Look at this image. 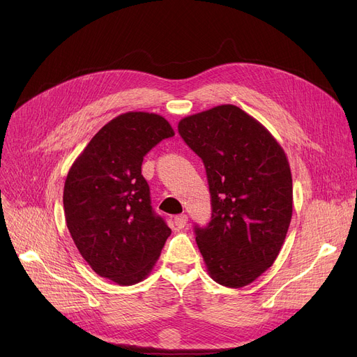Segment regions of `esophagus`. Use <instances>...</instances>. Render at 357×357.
<instances>
[{"label":"esophagus","instance_id":"esophagus-1","mask_svg":"<svg viewBox=\"0 0 357 357\" xmlns=\"http://www.w3.org/2000/svg\"><path fill=\"white\" fill-rule=\"evenodd\" d=\"M174 221H175L176 229L179 230V229H183L186 226V222H188V217H186L185 214H181V215H176Z\"/></svg>","mask_w":357,"mask_h":357}]
</instances>
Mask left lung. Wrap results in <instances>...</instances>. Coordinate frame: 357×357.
<instances>
[{"instance_id": "left-lung-1", "label": "left lung", "mask_w": 357, "mask_h": 357, "mask_svg": "<svg viewBox=\"0 0 357 357\" xmlns=\"http://www.w3.org/2000/svg\"><path fill=\"white\" fill-rule=\"evenodd\" d=\"M178 130L202 159L211 221L195 240L217 284L241 288L273 265L292 217V175L284 149L256 119L224 104L188 116Z\"/></svg>"}]
</instances>
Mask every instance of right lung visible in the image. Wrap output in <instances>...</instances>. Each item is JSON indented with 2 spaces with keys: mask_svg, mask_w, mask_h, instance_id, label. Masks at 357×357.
Here are the masks:
<instances>
[{
  "mask_svg": "<svg viewBox=\"0 0 357 357\" xmlns=\"http://www.w3.org/2000/svg\"><path fill=\"white\" fill-rule=\"evenodd\" d=\"M175 131L162 116L128 111L91 139L63 188L68 230L97 275L127 287L152 272L171 229L150 205L142 162Z\"/></svg>",
  "mask_w": 357,
  "mask_h": 357,
  "instance_id": "add662e5",
  "label": "right lung"
}]
</instances>
